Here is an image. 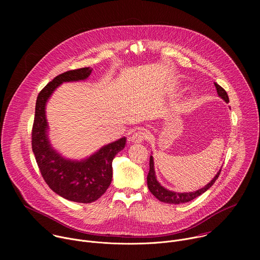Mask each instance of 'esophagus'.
Listing matches in <instances>:
<instances>
[{"label":"esophagus","mask_w":260,"mask_h":260,"mask_svg":"<svg viewBox=\"0 0 260 260\" xmlns=\"http://www.w3.org/2000/svg\"><path fill=\"white\" fill-rule=\"evenodd\" d=\"M148 137V133L146 129H139L137 132H135L133 135H132V138H131V141L133 143H142L144 142V140H146Z\"/></svg>","instance_id":"obj_1"}]
</instances>
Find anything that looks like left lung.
<instances>
[{"mask_svg": "<svg viewBox=\"0 0 260 260\" xmlns=\"http://www.w3.org/2000/svg\"><path fill=\"white\" fill-rule=\"evenodd\" d=\"M214 84H215V87L217 89L218 95L222 100H224V102L229 103L230 99H229V95H228L226 91L223 88H222L219 84H217V83H214ZM149 166H150V170H149V173H148V176H147L148 188H149L150 192L157 200H159L160 202L168 203V204H174V205L190 202V201L194 200L196 198L200 197L202 193L206 192L212 186V185L215 183V181L218 179L219 174L221 172V170H219V172L216 174V176L213 178V180H211V182L209 184H207L206 186H204L203 188H201V189H199L197 191H193V192H175V191H171V190L166 189L164 186H161V185L159 184V182L157 181L156 176H155L154 161H153L152 155L150 156Z\"/></svg>", "mask_w": 260, "mask_h": 260, "instance_id": "obj_1", "label": "left lung"}]
</instances>
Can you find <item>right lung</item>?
Returning <instances> with one entry per match:
<instances>
[{
	"instance_id": "obj_1",
	"label": "right lung",
	"mask_w": 260,
	"mask_h": 260,
	"mask_svg": "<svg viewBox=\"0 0 260 260\" xmlns=\"http://www.w3.org/2000/svg\"><path fill=\"white\" fill-rule=\"evenodd\" d=\"M91 71L89 67L68 71L49 82L37 98L31 129L32 152L48 186L66 200L83 204L96 201L110 186L113 158L124 148L126 138L105 145L85 159H67L53 149L49 142L45 107L52 92L61 83L85 80Z\"/></svg>"
}]
</instances>
